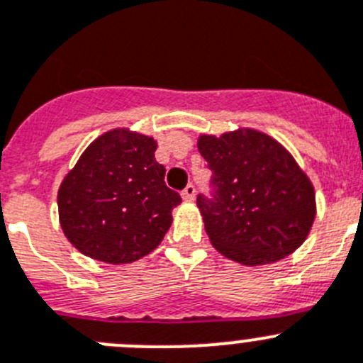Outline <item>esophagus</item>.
Returning a JSON list of instances; mask_svg holds the SVG:
<instances>
[{"label":"esophagus","mask_w":363,"mask_h":363,"mask_svg":"<svg viewBox=\"0 0 363 363\" xmlns=\"http://www.w3.org/2000/svg\"><path fill=\"white\" fill-rule=\"evenodd\" d=\"M195 194H197V189H195L194 184H188L184 189H182V199L184 201H191V199L195 197Z\"/></svg>","instance_id":"esophagus-1"}]
</instances>
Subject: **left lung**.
I'll return each instance as SVG.
<instances>
[{
    "instance_id": "8db88e82",
    "label": "left lung",
    "mask_w": 363,
    "mask_h": 363,
    "mask_svg": "<svg viewBox=\"0 0 363 363\" xmlns=\"http://www.w3.org/2000/svg\"><path fill=\"white\" fill-rule=\"evenodd\" d=\"M211 169L210 197L197 206L215 250L244 266L277 262L306 240L315 220V189L291 153L269 135L238 130L201 135Z\"/></svg>"
}]
</instances>
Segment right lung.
<instances>
[{"mask_svg": "<svg viewBox=\"0 0 363 363\" xmlns=\"http://www.w3.org/2000/svg\"><path fill=\"white\" fill-rule=\"evenodd\" d=\"M152 137L112 130L97 137L57 194L65 235L106 264L139 260L161 244L181 195L164 182Z\"/></svg>", "mask_w": 363, "mask_h": 363, "instance_id": "obj_1", "label": "right lung"}]
</instances>
